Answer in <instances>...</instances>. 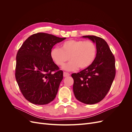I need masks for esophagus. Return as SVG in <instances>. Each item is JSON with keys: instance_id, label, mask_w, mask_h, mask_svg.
Wrapping results in <instances>:
<instances>
[{"instance_id": "obj_1", "label": "esophagus", "mask_w": 132, "mask_h": 132, "mask_svg": "<svg viewBox=\"0 0 132 132\" xmlns=\"http://www.w3.org/2000/svg\"><path fill=\"white\" fill-rule=\"evenodd\" d=\"M63 76H64V77H69V76H70V74L68 73H67V72H64V73H63Z\"/></svg>"}]
</instances>
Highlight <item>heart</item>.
I'll return each mask as SVG.
<instances>
[{
	"label": "heart",
	"mask_w": 132,
	"mask_h": 132,
	"mask_svg": "<svg viewBox=\"0 0 132 132\" xmlns=\"http://www.w3.org/2000/svg\"><path fill=\"white\" fill-rule=\"evenodd\" d=\"M95 44L91 41L71 40L63 42L61 48L54 47L51 51V57L58 66L64 65L63 69L67 71H74L78 68L85 69L92 64L96 55Z\"/></svg>",
	"instance_id": "1"
}]
</instances>
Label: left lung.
I'll return each instance as SVG.
<instances>
[{
	"instance_id": "8db88e82",
	"label": "left lung",
	"mask_w": 132,
	"mask_h": 132,
	"mask_svg": "<svg viewBox=\"0 0 132 132\" xmlns=\"http://www.w3.org/2000/svg\"><path fill=\"white\" fill-rule=\"evenodd\" d=\"M96 43V56L92 64L78 73H73V92L78 101L95 104L104 98L109 91L116 75L114 55L103 38L95 36H83Z\"/></svg>"
}]
</instances>
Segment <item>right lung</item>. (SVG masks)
<instances>
[{"label":"right lung","mask_w":132,"mask_h":132,"mask_svg":"<svg viewBox=\"0 0 132 132\" xmlns=\"http://www.w3.org/2000/svg\"><path fill=\"white\" fill-rule=\"evenodd\" d=\"M65 38L46 33L35 34L19 50L15 78L23 96L31 103L46 105L56 96L63 72L52 59L51 51L55 44Z\"/></svg>","instance_id":"right-lung-1"}]
</instances>
